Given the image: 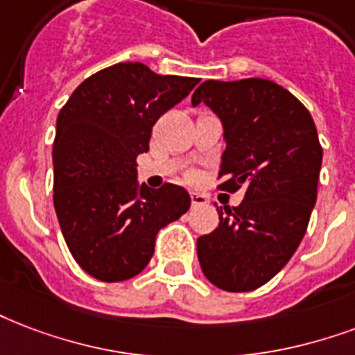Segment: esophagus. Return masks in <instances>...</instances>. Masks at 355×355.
<instances>
[{"mask_svg":"<svg viewBox=\"0 0 355 355\" xmlns=\"http://www.w3.org/2000/svg\"><path fill=\"white\" fill-rule=\"evenodd\" d=\"M208 202V197L202 196V193H191V207H205Z\"/></svg>","mask_w":355,"mask_h":355,"instance_id":"34e87169","label":"esophagus"}]
</instances>
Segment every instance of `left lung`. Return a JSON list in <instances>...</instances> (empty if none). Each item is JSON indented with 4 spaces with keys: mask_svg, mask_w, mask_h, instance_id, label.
Returning <instances> with one entry per match:
<instances>
[{
    "mask_svg": "<svg viewBox=\"0 0 355 355\" xmlns=\"http://www.w3.org/2000/svg\"><path fill=\"white\" fill-rule=\"evenodd\" d=\"M201 102L223 124L218 188L245 196L232 210L216 207L220 225L197 240L199 264L221 291H255L291 261L309 225L322 166L315 121L294 94L262 78L202 81L191 96Z\"/></svg>",
    "mask_w": 355,
    "mask_h": 355,
    "instance_id": "1",
    "label": "left lung"
}]
</instances>
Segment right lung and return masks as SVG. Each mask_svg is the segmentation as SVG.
<instances>
[{
	"instance_id": "right-lung-1",
	"label": "right lung",
	"mask_w": 355,
	"mask_h": 355,
	"mask_svg": "<svg viewBox=\"0 0 355 355\" xmlns=\"http://www.w3.org/2000/svg\"><path fill=\"white\" fill-rule=\"evenodd\" d=\"M199 78L156 74L119 63L78 85L58 117L53 207L70 253L94 279L117 283L145 270L162 227L188 212L180 186L137 184L135 158L154 123Z\"/></svg>"
}]
</instances>
